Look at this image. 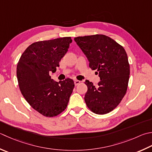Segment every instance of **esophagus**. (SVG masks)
<instances>
[{
  "instance_id": "obj_1",
  "label": "esophagus",
  "mask_w": 152,
  "mask_h": 152,
  "mask_svg": "<svg viewBox=\"0 0 152 152\" xmlns=\"http://www.w3.org/2000/svg\"><path fill=\"white\" fill-rule=\"evenodd\" d=\"M80 84V81H79V80H74V84H75V86H78Z\"/></svg>"
}]
</instances>
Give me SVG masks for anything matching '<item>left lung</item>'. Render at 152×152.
Wrapping results in <instances>:
<instances>
[{
	"label": "left lung",
	"instance_id": "1",
	"mask_svg": "<svg viewBox=\"0 0 152 152\" xmlns=\"http://www.w3.org/2000/svg\"><path fill=\"white\" fill-rule=\"evenodd\" d=\"M74 41L88 58L89 66L97 70L100 77L96 88L89 80L84 82L88 87L86 105L94 113H108L117 107L127 90L130 65L125 50L105 35L77 37Z\"/></svg>",
	"mask_w": 152,
	"mask_h": 152
}]
</instances>
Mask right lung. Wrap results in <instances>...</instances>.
<instances>
[{
	"instance_id": "right-lung-1",
	"label": "right lung",
	"mask_w": 152,
	"mask_h": 152,
	"mask_svg": "<svg viewBox=\"0 0 152 152\" xmlns=\"http://www.w3.org/2000/svg\"><path fill=\"white\" fill-rule=\"evenodd\" d=\"M70 37L41 41L30 45L17 64L21 93L32 108L47 117L66 109L74 88L72 79L55 82L49 73L55 72L59 62L72 43Z\"/></svg>"
}]
</instances>
